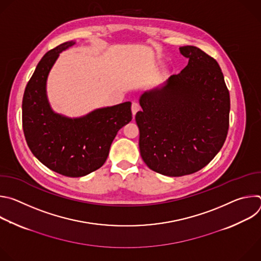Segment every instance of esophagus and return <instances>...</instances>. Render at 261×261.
I'll use <instances>...</instances> for the list:
<instances>
[{"instance_id":"1","label":"esophagus","mask_w":261,"mask_h":261,"mask_svg":"<svg viewBox=\"0 0 261 261\" xmlns=\"http://www.w3.org/2000/svg\"><path fill=\"white\" fill-rule=\"evenodd\" d=\"M131 109H132V115H133V118H134V116L136 115V113L139 110V105H138V103L133 102V103H132V106H131Z\"/></svg>"}]
</instances>
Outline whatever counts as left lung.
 Here are the masks:
<instances>
[{"label": "left lung", "instance_id": "1", "mask_svg": "<svg viewBox=\"0 0 261 261\" xmlns=\"http://www.w3.org/2000/svg\"><path fill=\"white\" fill-rule=\"evenodd\" d=\"M189 62L161 87L144 92L135 116L140 155L147 167L181 176L206 166L225 142L230 97L217 61L196 46H181Z\"/></svg>", "mask_w": 261, "mask_h": 261}]
</instances>
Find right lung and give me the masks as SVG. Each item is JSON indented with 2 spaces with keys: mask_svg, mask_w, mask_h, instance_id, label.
<instances>
[{
  "mask_svg": "<svg viewBox=\"0 0 261 261\" xmlns=\"http://www.w3.org/2000/svg\"><path fill=\"white\" fill-rule=\"evenodd\" d=\"M68 41L44 55L22 98V129L33 155L49 169L69 177L87 175L106 161L118 131L132 120L131 102L96 109L70 119L51 109L46 96L48 73Z\"/></svg>",
  "mask_w": 261,
  "mask_h": 261,
  "instance_id": "add662e5",
  "label": "right lung"
}]
</instances>
